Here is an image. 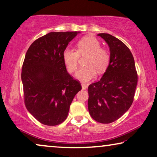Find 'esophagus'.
<instances>
[{
  "instance_id": "esophagus-1",
  "label": "esophagus",
  "mask_w": 157,
  "mask_h": 157,
  "mask_svg": "<svg viewBox=\"0 0 157 157\" xmlns=\"http://www.w3.org/2000/svg\"><path fill=\"white\" fill-rule=\"evenodd\" d=\"M81 86H82V89L83 90H85V89H87V86H88L87 85H86L85 83H81Z\"/></svg>"
}]
</instances>
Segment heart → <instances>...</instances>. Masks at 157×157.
I'll return each mask as SVG.
<instances>
[{"label": "heart", "mask_w": 157, "mask_h": 157, "mask_svg": "<svg viewBox=\"0 0 157 157\" xmlns=\"http://www.w3.org/2000/svg\"><path fill=\"white\" fill-rule=\"evenodd\" d=\"M78 50L66 47L62 53L63 61L69 73L76 71L78 67L79 56L89 55L86 65L77 71L76 78L83 82H88L96 76V70L103 72L109 65V53L106 50L101 48L100 42L92 36H87L78 41Z\"/></svg>", "instance_id": "obj_1"}]
</instances>
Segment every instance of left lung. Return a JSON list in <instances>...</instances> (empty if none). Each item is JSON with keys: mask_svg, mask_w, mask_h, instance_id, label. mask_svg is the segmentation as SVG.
<instances>
[{"mask_svg": "<svg viewBox=\"0 0 157 157\" xmlns=\"http://www.w3.org/2000/svg\"><path fill=\"white\" fill-rule=\"evenodd\" d=\"M97 36L108 44L110 59L101 78L89 85L88 109L95 121L110 124L119 119L132 106L138 76L129 48L110 34Z\"/></svg>", "mask_w": 157, "mask_h": 157, "instance_id": "1", "label": "left lung"}]
</instances>
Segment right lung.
<instances>
[{"instance_id": "right-lung-1", "label": "right lung", "mask_w": 157, "mask_h": 157, "mask_svg": "<svg viewBox=\"0 0 157 157\" xmlns=\"http://www.w3.org/2000/svg\"><path fill=\"white\" fill-rule=\"evenodd\" d=\"M80 33L51 32L36 40L28 49L21 80L25 105L36 119L47 126L65 121L74 96L81 90L66 71L62 53Z\"/></svg>"}]
</instances>
